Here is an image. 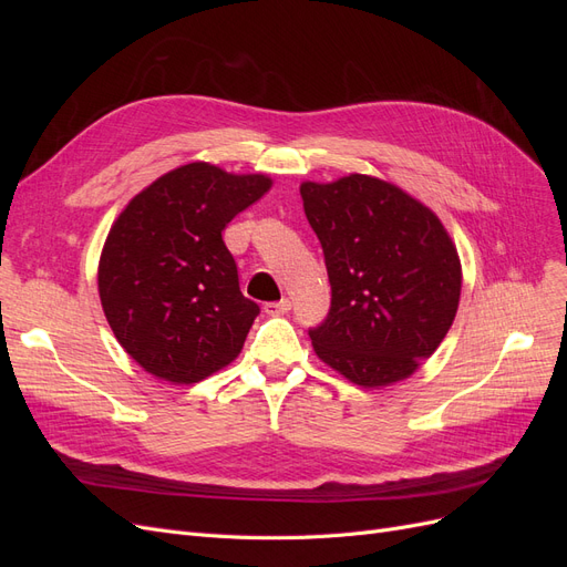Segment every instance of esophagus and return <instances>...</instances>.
I'll use <instances>...</instances> for the list:
<instances>
[{
	"instance_id": "obj_1",
	"label": "esophagus",
	"mask_w": 567,
	"mask_h": 567,
	"mask_svg": "<svg viewBox=\"0 0 567 567\" xmlns=\"http://www.w3.org/2000/svg\"><path fill=\"white\" fill-rule=\"evenodd\" d=\"M290 310V300L288 298H281V300H277V302H267L265 305V312L269 315V317H281V315H286Z\"/></svg>"
}]
</instances>
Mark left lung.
<instances>
[{
	"instance_id": "1",
	"label": "left lung",
	"mask_w": 567,
	"mask_h": 567,
	"mask_svg": "<svg viewBox=\"0 0 567 567\" xmlns=\"http://www.w3.org/2000/svg\"><path fill=\"white\" fill-rule=\"evenodd\" d=\"M331 284L310 329L315 352L357 385L414 373L447 336L461 262L440 219L402 188L367 175L300 186Z\"/></svg>"
}]
</instances>
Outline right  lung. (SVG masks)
<instances>
[{
    "label": "right lung",
    "mask_w": 567,
    "mask_h": 567,
    "mask_svg": "<svg viewBox=\"0 0 567 567\" xmlns=\"http://www.w3.org/2000/svg\"><path fill=\"white\" fill-rule=\"evenodd\" d=\"M265 175L188 163L120 213L99 262V296L120 346L148 373L198 383L241 352L260 305L238 288L221 231L269 192Z\"/></svg>",
    "instance_id": "obj_1"
}]
</instances>
